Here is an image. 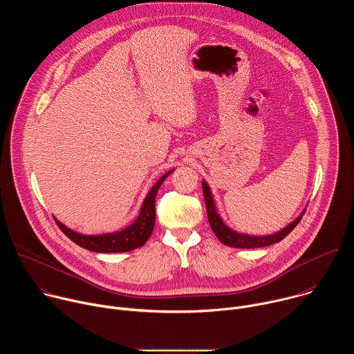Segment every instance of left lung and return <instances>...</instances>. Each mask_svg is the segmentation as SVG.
I'll return each instance as SVG.
<instances>
[{
    "instance_id": "8db88e82",
    "label": "left lung",
    "mask_w": 354,
    "mask_h": 354,
    "mask_svg": "<svg viewBox=\"0 0 354 354\" xmlns=\"http://www.w3.org/2000/svg\"><path fill=\"white\" fill-rule=\"evenodd\" d=\"M203 194H205V201H206V210H207V217H209V223L210 227L213 230V232L216 234V236L227 246H232V248H243V249H249V248H262V246H269L273 245L281 239H284L299 223L301 216L298 218H295L290 225H287L286 228H283L281 231L273 234V235H268V236H254V235H245V234H239L232 231L231 228H228L223 220L220 218L216 206H214V200L212 196V192L207 186L206 182H203Z\"/></svg>"
}]
</instances>
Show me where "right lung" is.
<instances>
[{
	"instance_id": "add662e5",
	"label": "right lung",
	"mask_w": 354,
	"mask_h": 354,
	"mask_svg": "<svg viewBox=\"0 0 354 354\" xmlns=\"http://www.w3.org/2000/svg\"><path fill=\"white\" fill-rule=\"evenodd\" d=\"M172 171L167 172L147 194L140 216L137 220L129 225L127 228L113 232V234H104V235H82L74 232L73 230L63 225L60 221L56 220L59 228L77 245L85 248L92 252H99V254H113V252H129L136 248L142 246L147 239L149 238L151 232L154 230L156 224V197L160 186L165 180V178Z\"/></svg>"
}]
</instances>
